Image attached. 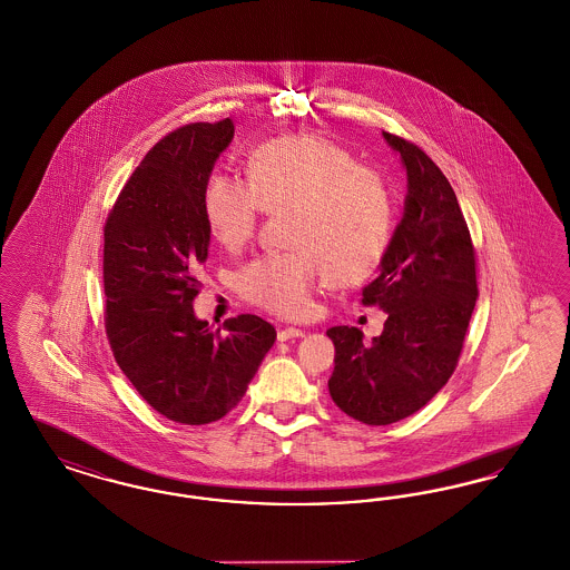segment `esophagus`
Listing matches in <instances>:
<instances>
[{"label": "esophagus", "instance_id": "34e87169", "mask_svg": "<svg viewBox=\"0 0 570 570\" xmlns=\"http://www.w3.org/2000/svg\"><path fill=\"white\" fill-rule=\"evenodd\" d=\"M304 336L302 330L297 327H285V330H278V341H292V338H299Z\"/></svg>", "mask_w": 570, "mask_h": 570}]
</instances>
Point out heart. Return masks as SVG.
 <instances>
[{
	"instance_id": "b5f03b06",
	"label": "heart",
	"mask_w": 570,
	"mask_h": 570,
	"mask_svg": "<svg viewBox=\"0 0 570 570\" xmlns=\"http://www.w3.org/2000/svg\"><path fill=\"white\" fill-rule=\"evenodd\" d=\"M247 180L210 174L202 210L215 240L243 247L264 213L287 215L294 250L257 257L238 276L248 302L281 317H299L322 266L334 287L364 283L381 266L392 240V199L379 174L355 164L351 150L320 134H292L248 155Z\"/></svg>"
}]
</instances>
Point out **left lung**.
I'll use <instances>...</instances> for the list:
<instances>
[{
	"label": "left lung",
	"mask_w": 570,
	"mask_h": 570,
	"mask_svg": "<svg viewBox=\"0 0 570 570\" xmlns=\"http://www.w3.org/2000/svg\"><path fill=\"white\" fill-rule=\"evenodd\" d=\"M383 138L400 153L409 194L362 304L383 308L387 322L371 345L357 327L327 330L336 348L330 396L368 425L404 420L443 390L479 296L471 232L445 174L417 145L390 131Z\"/></svg>",
	"instance_id": "obj_1"
}]
</instances>
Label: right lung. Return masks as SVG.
<instances>
[{
  "mask_svg": "<svg viewBox=\"0 0 570 570\" xmlns=\"http://www.w3.org/2000/svg\"><path fill=\"white\" fill-rule=\"evenodd\" d=\"M234 124H189L164 136L127 178L104 225V323L136 392L166 420L225 417L247 392L276 330L257 315L208 327L194 315L196 271L210 227L202 189Z\"/></svg>",
  "mask_w": 570,
  "mask_h": 570,
  "instance_id": "add662e5",
  "label": "right lung"
}]
</instances>
